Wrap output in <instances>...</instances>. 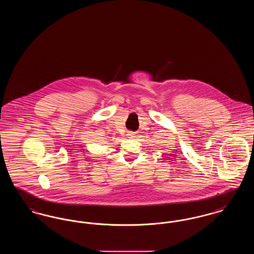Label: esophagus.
Listing matches in <instances>:
<instances>
[{
  "mask_svg": "<svg viewBox=\"0 0 254 254\" xmlns=\"http://www.w3.org/2000/svg\"><path fill=\"white\" fill-rule=\"evenodd\" d=\"M127 135H128V137H129V138H134V137H135V133L129 132Z\"/></svg>",
  "mask_w": 254,
  "mask_h": 254,
  "instance_id": "34e87169",
  "label": "esophagus"
}]
</instances>
